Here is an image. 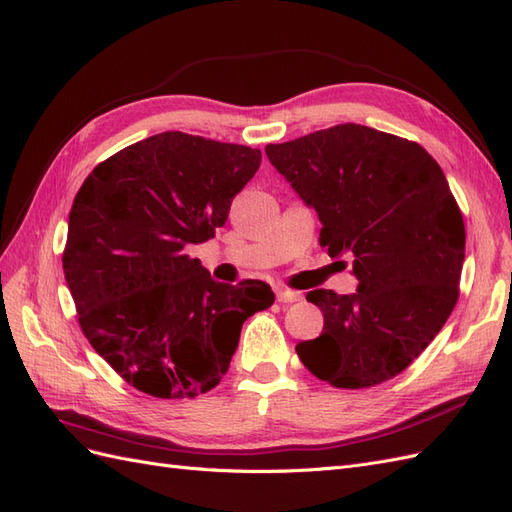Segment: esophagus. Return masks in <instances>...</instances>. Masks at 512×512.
Returning <instances> with one entry per match:
<instances>
[{"mask_svg": "<svg viewBox=\"0 0 512 512\" xmlns=\"http://www.w3.org/2000/svg\"><path fill=\"white\" fill-rule=\"evenodd\" d=\"M276 300H279L281 304H291V302L302 300V294L294 289H279L276 291Z\"/></svg>", "mask_w": 512, "mask_h": 512, "instance_id": "obj_1", "label": "esophagus"}]
</instances>
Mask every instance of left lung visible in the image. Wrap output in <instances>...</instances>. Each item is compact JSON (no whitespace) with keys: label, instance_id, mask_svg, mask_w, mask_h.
<instances>
[{"label":"left lung","instance_id":"obj_1","mask_svg":"<svg viewBox=\"0 0 512 512\" xmlns=\"http://www.w3.org/2000/svg\"><path fill=\"white\" fill-rule=\"evenodd\" d=\"M270 163L315 208L319 244L354 257L358 291L313 289L324 330L298 358L334 388H371L405 371L459 298L465 225L442 167L418 145L339 124L266 145Z\"/></svg>","mask_w":512,"mask_h":512}]
</instances>
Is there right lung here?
<instances>
[{
  "label": "right lung",
  "mask_w": 512,
  "mask_h": 512,
  "mask_svg": "<svg viewBox=\"0 0 512 512\" xmlns=\"http://www.w3.org/2000/svg\"><path fill=\"white\" fill-rule=\"evenodd\" d=\"M261 152L167 130L102 160L72 201L62 264L85 339L126 384L193 399L229 369L268 283H216L188 244L214 238Z\"/></svg>",
  "instance_id": "obj_1"
}]
</instances>
